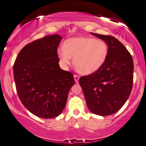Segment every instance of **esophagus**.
Segmentation results:
<instances>
[{
    "instance_id": "obj_1",
    "label": "esophagus",
    "mask_w": 146,
    "mask_h": 146,
    "mask_svg": "<svg viewBox=\"0 0 146 146\" xmlns=\"http://www.w3.org/2000/svg\"><path fill=\"white\" fill-rule=\"evenodd\" d=\"M74 81L76 83H78V80H79V76L77 75H74Z\"/></svg>"
}]
</instances>
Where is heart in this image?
Segmentation results:
<instances>
[{
    "instance_id": "1",
    "label": "heart",
    "mask_w": 146,
    "mask_h": 146,
    "mask_svg": "<svg viewBox=\"0 0 146 146\" xmlns=\"http://www.w3.org/2000/svg\"><path fill=\"white\" fill-rule=\"evenodd\" d=\"M63 68L70 64L72 57L78 72L88 75L99 70L107 59L108 47L104 40L90 37H74L68 39L57 51Z\"/></svg>"
}]
</instances>
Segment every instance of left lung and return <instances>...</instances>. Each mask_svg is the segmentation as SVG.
I'll list each match as a JSON object with an SVG mask.
<instances>
[{"mask_svg":"<svg viewBox=\"0 0 146 146\" xmlns=\"http://www.w3.org/2000/svg\"><path fill=\"white\" fill-rule=\"evenodd\" d=\"M108 46L106 62L96 72L80 78L88 108L100 116L119 110L130 96L133 83L132 57L125 47L114 37L91 32Z\"/></svg>","mask_w":146,"mask_h":146,"instance_id":"left-lung-1","label":"left lung"}]
</instances>
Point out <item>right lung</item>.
Here are the masks:
<instances>
[{"mask_svg":"<svg viewBox=\"0 0 146 146\" xmlns=\"http://www.w3.org/2000/svg\"><path fill=\"white\" fill-rule=\"evenodd\" d=\"M62 37L46 36L25 45L14 64V78L21 101L43 119L58 117L74 84L73 74L60 68L57 49Z\"/></svg>","mask_w":146,"mask_h":146,"instance_id":"obj_1","label":"right lung"}]
</instances>
